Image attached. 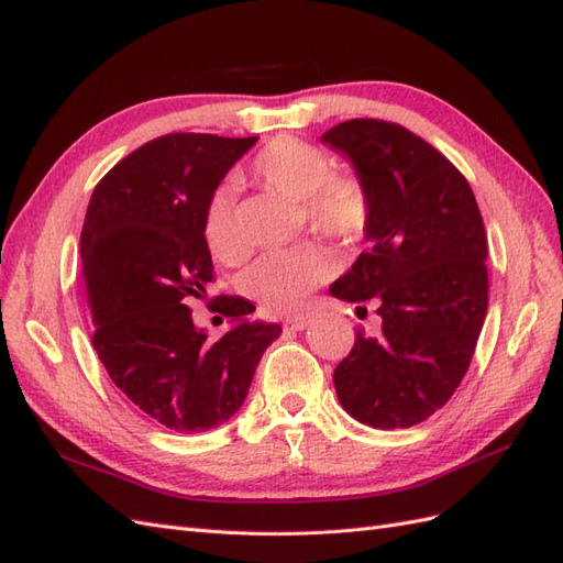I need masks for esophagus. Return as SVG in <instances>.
I'll use <instances>...</instances> for the list:
<instances>
[{
	"instance_id": "1",
	"label": "esophagus",
	"mask_w": 563,
	"mask_h": 563,
	"mask_svg": "<svg viewBox=\"0 0 563 563\" xmlns=\"http://www.w3.org/2000/svg\"><path fill=\"white\" fill-rule=\"evenodd\" d=\"M308 323H310L308 314H298V317H288L284 321V327L291 329V331H302V329H308Z\"/></svg>"
}]
</instances>
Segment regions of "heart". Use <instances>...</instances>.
<instances>
[{
  "instance_id": "b5f03b06",
  "label": "heart",
  "mask_w": 563,
  "mask_h": 563,
  "mask_svg": "<svg viewBox=\"0 0 563 563\" xmlns=\"http://www.w3.org/2000/svg\"><path fill=\"white\" fill-rule=\"evenodd\" d=\"M249 174L267 190L300 201L308 228L335 246L360 244L368 232L373 220L368 185L356 176L333 174V159L314 143L277 135L258 150ZM201 234L220 263H236L246 253L234 197L225 187L209 197ZM331 275L333 263L319 246L269 251L246 269L244 291L269 314H296Z\"/></svg>"
}]
</instances>
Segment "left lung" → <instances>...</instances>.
Listing matches in <instances>:
<instances>
[{"mask_svg":"<svg viewBox=\"0 0 563 563\" xmlns=\"http://www.w3.org/2000/svg\"><path fill=\"white\" fill-rule=\"evenodd\" d=\"M373 195L368 246L331 294L380 314L333 371L345 411L378 430L413 428L465 378L488 308L486 230L470 183L401 124L350 119L323 133Z\"/></svg>","mask_w":563,"mask_h":563,"instance_id":"left-lung-1","label":"left lung"}]
</instances>
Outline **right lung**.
Here are the masks:
<instances>
[{"label": "right lung", "mask_w": 563, "mask_h": 563, "mask_svg": "<svg viewBox=\"0 0 563 563\" xmlns=\"http://www.w3.org/2000/svg\"><path fill=\"white\" fill-rule=\"evenodd\" d=\"M258 141L166 133L98 180L81 228L91 343L108 376L172 432H201L234 416L279 323L246 321L255 305L216 296L240 319L218 338L195 329L187 302L216 282L201 220L228 168Z\"/></svg>", "instance_id": "obj_1"}]
</instances>
